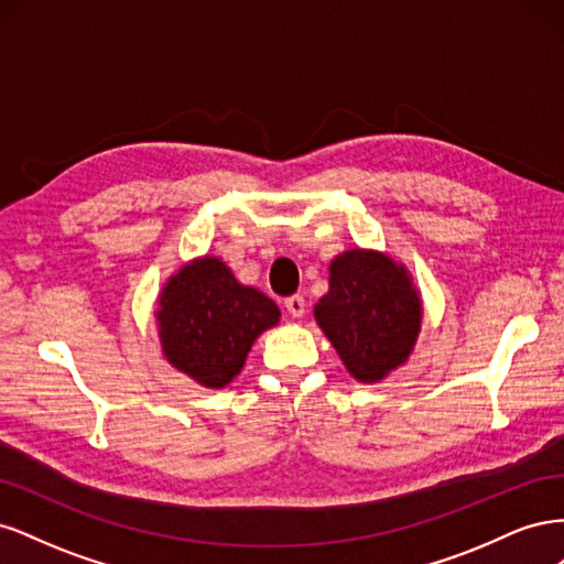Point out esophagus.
<instances>
[{"label": "esophagus", "instance_id": "esophagus-1", "mask_svg": "<svg viewBox=\"0 0 564 564\" xmlns=\"http://www.w3.org/2000/svg\"><path fill=\"white\" fill-rule=\"evenodd\" d=\"M284 308H286V313L292 315V317H303L305 315V299L303 296H289L286 301H284Z\"/></svg>", "mask_w": 564, "mask_h": 564}]
</instances>
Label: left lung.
Returning a JSON list of instances; mask_svg holds the SVG:
<instances>
[{
  "label": "left lung",
  "mask_w": 564,
  "mask_h": 564,
  "mask_svg": "<svg viewBox=\"0 0 564 564\" xmlns=\"http://www.w3.org/2000/svg\"><path fill=\"white\" fill-rule=\"evenodd\" d=\"M421 315L419 289L406 268L367 249L336 256L329 265V292L315 305L319 329L362 383H379L406 362Z\"/></svg>",
  "instance_id": "8db88e82"
}]
</instances>
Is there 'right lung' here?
Here are the masks:
<instances>
[{
    "label": "right lung",
    "mask_w": 564,
    "mask_h": 564,
    "mask_svg": "<svg viewBox=\"0 0 564 564\" xmlns=\"http://www.w3.org/2000/svg\"><path fill=\"white\" fill-rule=\"evenodd\" d=\"M158 305L166 362L204 388L228 386L253 340L280 322L275 301L237 282L216 256L185 263L162 286Z\"/></svg>",
    "instance_id": "right-lung-1"
}]
</instances>
